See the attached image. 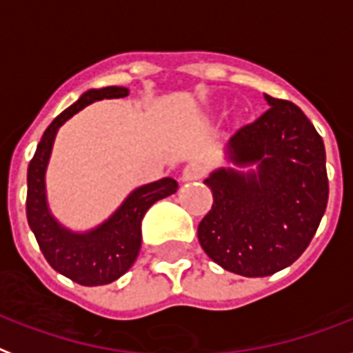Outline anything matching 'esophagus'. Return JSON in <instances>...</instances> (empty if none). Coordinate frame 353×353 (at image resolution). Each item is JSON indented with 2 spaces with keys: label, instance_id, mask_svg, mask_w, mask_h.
<instances>
[{
  "label": "esophagus",
  "instance_id": "esophagus-1",
  "mask_svg": "<svg viewBox=\"0 0 353 353\" xmlns=\"http://www.w3.org/2000/svg\"><path fill=\"white\" fill-rule=\"evenodd\" d=\"M206 174V165L201 162H190L182 171V180L184 182H193V180H201Z\"/></svg>",
  "mask_w": 353,
  "mask_h": 353
}]
</instances>
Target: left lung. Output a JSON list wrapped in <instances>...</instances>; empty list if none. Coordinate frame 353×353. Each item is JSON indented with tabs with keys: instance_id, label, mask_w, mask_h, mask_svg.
Listing matches in <instances>:
<instances>
[{
	"instance_id": "obj_1",
	"label": "left lung",
	"mask_w": 353,
	"mask_h": 353,
	"mask_svg": "<svg viewBox=\"0 0 353 353\" xmlns=\"http://www.w3.org/2000/svg\"><path fill=\"white\" fill-rule=\"evenodd\" d=\"M269 110L230 138L237 168L217 169L204 184L212 210L199 243L223 269L261 278L285 269L310 247L326 212V151L313 123L291 101L265 95Z\"/></svg>"
}]
</instances>
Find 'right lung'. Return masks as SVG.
Here are the masks:
<instances>
[{"label": "right lung", "mask_w": 353, "mask_h": 353, "mask_svg": "<svg viewBox=\"0 0 353 353\" xmlns=\"http://www.w3.org/2000/svg\"><path fill=\"white\" fill-rule=\"evenodd\" d=\"M127 95L128 90L123 86H106L84 92L77 103L59 114L46 128L27 169V223L37 237L43 258L57 272L88 288L112 283L132 267L141 247L143 215L154 202L173 195L179 190L176 180L169 176L141 185L125 199L110 219L84 234L68 230L49 214L46 201V169L60 125H64L73 114L92 105L94 101Z\"/></svg>", "instance_id": "obj_1"}]
</instances>
